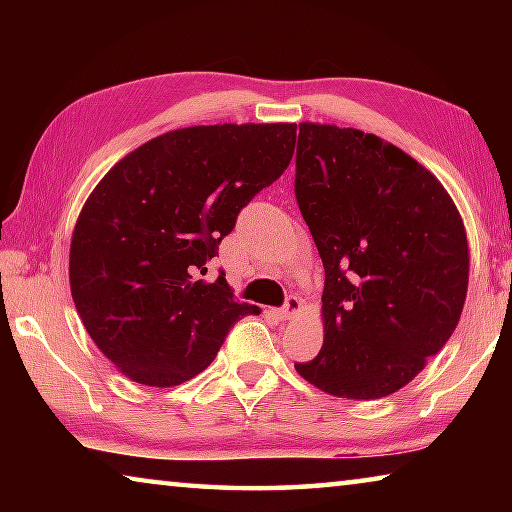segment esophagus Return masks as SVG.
<instances>
[{
    "label": "esophagus",
    "instance_id": "1",
    "mask_svg": "<svg viewBox=\"0 0 512 512\" xmlns=\"http://www.w3.org/2000/svg\"><path fill=\"white\" fill-rule=\"evenodd\" d=\"M300 309H302V302H300V298H296V296H289V298H287V305H284L280 311H277V316H280V320H291L293 316L298 314Z\"/></svg>",
    "mask_w": 512,
    "mask_h": 512
}]
</instances>
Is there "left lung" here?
Wrapping results in <instances>:
<instances>
[{
  "instance_id": "1",
  "label": "left lung",
  "mask_w": 512,
  "mask_h": 512,
  "mask_svg": "<svg viewBox=\"0 0 512 512\" xmlns=\"http://www.w3.org/2000/svg\"><path fill=\"white\" fill-rule=\"evenodd\" d=\"M296 198L325 266L323 348L302 379L379 400L420 375L461 320L470 246L452 196L409 153L359 128L302 121Z\"/></svg>"
}]
</instances>
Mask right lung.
<instances>
[{
  "mask_svg": "<svg viewBox=\"0 0 512 512\" xmlns=\"http://www.w3.org/2000/svg\"><path fill=\"white\" fill-rule=\"evenodd\" d=\"M296 124H214L162 133L124 155L85 201L69 244V289L97 348L128 379L169 388L214 361L259 307L225 277L196 280L237 214L282 176Z\"/></svg>",
  "mask_w": 512,
  "mask_h": 512,
  "instance_id": "right-lung-1",
  "label": "right lung"
}]
</instances>
